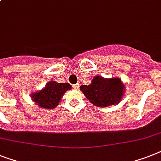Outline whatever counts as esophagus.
<instances>
[{
    "mask_svg": "<svg viewBox=\"0 0 161 161\" xmlns=\"http://www.w3.org/2000/svg\"><path fill=\"white\" fill-rule=\"evenodd\" d=\"M78 83H76V84H74L73 85V87H74V88H75V89H77V88H78Z\"/></svg>",
    "mask_w": 161,
    "mask_h": 161,
    "instance_id": "34e87169",
    "label": "esophagus"
}]
</instances>
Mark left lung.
I'll return each instance as SVG.
<instances>
[{
    "label": "left lung",
    "mask_w": 161,
    "mask_h": 161,
    "mask_svg": "<svg viewBox=\"0 0 161 161\" xmlns=\"http://www.w3.org/2000/svg\"><path fill=\"white\" fill-rule=\"evenodd\" d=\"M80 89L88 100L97 107L106 108L118 103L124 93V85L120 78H103L95 76L89 85H82Z\"/></svg>",
    "instance_id": "8db88e82"
}]
</instances>
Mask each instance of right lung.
<instances>
[{"instance_id":"1","label":"right lung","mask_w":161,"mask_h":161,"mask_svg":"<svg viewBox=\"0 0 161 161\" xmlns=\"http://www.w3.org/2000/svg\"><path fill=\"white\" fill-rule=\"evenodd\" d=\"M71 88V85L68 83L49 82L44 88L32 95V99L39 107L53 109L58 105L60 99L67 90Z\"/></svg>"}]
</instances>
